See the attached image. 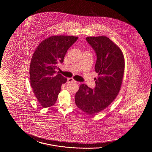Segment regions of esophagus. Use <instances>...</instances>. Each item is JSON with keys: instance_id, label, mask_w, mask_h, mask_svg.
Listing matches in <instances>:
<instances>
[{"instance_id": "1", "label": "esophagus", "mask_w": 152, "mask_h": 152, "mask_svg": "<svg viewBox=\"0 0 152 152\" xmlns=\"http://www.w3.org/2000/svg\"><path fill=\"white\" fill-rule=\"evenodd\" d=\"M76 83V81L75 80L73 79L72 78H68L67 80V83Z\"/></svg>"}]
</instances>
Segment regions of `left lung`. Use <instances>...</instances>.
<instances>
[{
  "label": "left lung",
  "mask_w": 152,
  "mask_h": 152,
  "mask_svg": "<svg viewBox=\"0 0 152 152\" xmlns=\"http://www.w3.org/2000/svg\"><path fill=\"white\" fill-rule=\"evenodd\" d=\"M88 43L97 56L96 87L81 84L75 95L77 107L88 115L106 108L113 101L121 88L124 72V58L120 48L106 36L88 37Z\"/></svg>",
  "instance_id": "obj_1"
}]
</instances>
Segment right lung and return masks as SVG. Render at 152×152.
Instances as JSON below:
<instances>
[{"mask_svg":"<svg viewBox=\"0 0 152 152\" xmlns=\"http://www.w3.org/2000/svg\"><path fill=\"white\" fill-rule=\"evenodd\" d=\"M77 39L76 36H51L42 41L33 54L29 68L30 82L43 108L55 104L61 85L67 81L55 69L58 63H63L67 50Z\"/></svg>","mask_w":152,"mask_h":152,"instance_id":"1","label":"right lung"}]
</instances>
